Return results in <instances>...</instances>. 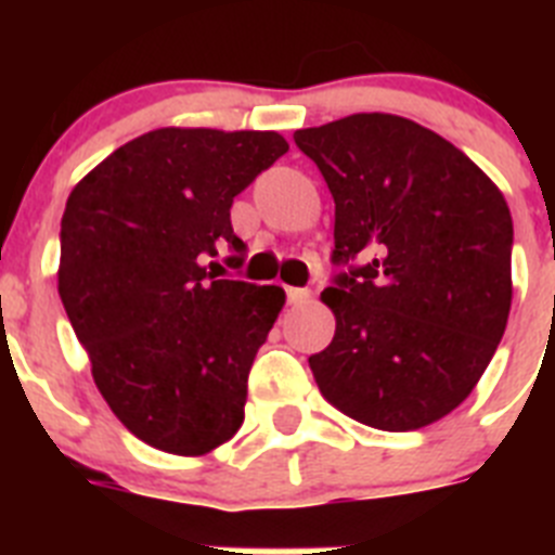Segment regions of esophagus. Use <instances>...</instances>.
Returning <instances> with one entry per match:
<instances>
[{
    "label": "esophagus",
    "mask_w": 555,
    "mask_h": 555,
    "mask_svg": "<svg viewBox=\"0 0 555 555\" xmlns=\"http://www.w3.org/2000/svg\"><path fill=\"white\" fill-rule=\"evenodd\" d=\"M286 297L292 306H306V302H311V292L308 288H286Z\"/></svg>",
    "instance_id": "34e87169"
}]
</instances>
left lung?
<instances>
[{"mask_svg": "<svg viewBox=\"0 0 555 555\" xmlns=\"http://www.w3.org/2000/svg\"><path fill=\"white\" fill-rule=\"evenodd\" d=\"M336 203L322 292L333 341L308 358L333 409L377 430H416L459 409L512 311L506 197L439 132L395 113H352L294 132Z\"/></svg>", "mask_w": 555, "mask_h": 555, "instance_id": "8db88e82", "label": "left lung"}]
</instances>
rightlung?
I'll list each match as a JSON object with an SVG mask.
<instances>
[{
	"mask_svg": "<svg viewBox=\"0 0 555 555\" xmlns=\"http://www.w3.org/2000/svg\"><path fill=\"white\" fill-rule=\"evenodd\" d=\"M286 150L274 130L160 127L68 194L57 292L96 389L150 448L205 455L242 428L249 366L286 292L214 281L205 258L219 244L242 253L233 197Z\"/></svg>",
	"mask_w": 555,
	"mask_h": 555,
	"instance_id": "right-lung-1",
	"label": "right lung"
}]
</instances>
